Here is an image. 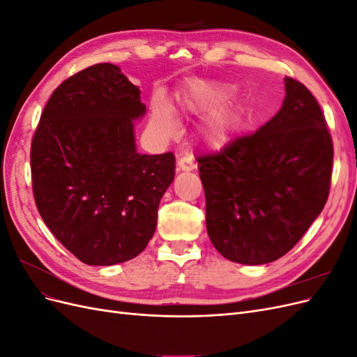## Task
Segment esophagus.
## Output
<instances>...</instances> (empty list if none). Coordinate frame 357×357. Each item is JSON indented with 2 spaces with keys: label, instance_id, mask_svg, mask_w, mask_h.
<instances>
[{
  "label": "esophagus",
  "instance_id": "34e87169",
  "mask_svg": "<svg viewBox=\"0 0 357 357\" xmlns=\"http://www.w3.org/2000/svg\"><path fill=\"white\" fill-rule=\"evenodd\" d=\"M177 167H178V171H192L197 165H195V162H193V159H190L188 156H183L178 159Z\"/></svg>",
  "mask_w": 357,
  "mask_h": 357
}]
</instances>
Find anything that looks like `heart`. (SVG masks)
<instances>
[{"label":"heart","instance_id":"1","mask_svg":"<svg viewBox=\"0 0 357 357\" xmlns=\"http://www.w3.org/2000/svg\"><path fill=\"white\" fill-rule=\"evenodd\" d=\"M226 96V91L201 82L192 83L178 96V104L188 113H204L218 107ZM152 126L164 138L178 134V122L171 105L164 100H156L152 109ZM236 129L235 114L228 107L215 109L205 116L199 129L202 142L211 149L228 144Z\"/></svg>","mask_w":357,"mask_h":357}]
</instances>
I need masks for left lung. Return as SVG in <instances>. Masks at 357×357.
Here are the masks:
<instances>
[{
    "mask_svg": "<svg viewBox=\"0 0 357 357\" xmlns=\"http://www.w3.org/2000/svg\"><path fill=\"white\" fill-rule=\"evenodd\" d=\"M284 86L271 121L197 159L210 240L243 265L284 256L329 197L333 144L325 116L301 82L286 77Z\"/></svg>",
    "mask_w": 357,
    "mask_h": 357,
    "instance_id": "left-lung-1",
    "label": "left lung"
}]
</instances>
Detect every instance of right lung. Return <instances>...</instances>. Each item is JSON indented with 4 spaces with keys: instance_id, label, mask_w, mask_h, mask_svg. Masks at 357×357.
<instances>
[{
    "instance_id": "obj_1",
    "label": "right lung",
    "mask_w": 357,
    "mask_h": 357,
    "mask_svg": "<svg viewBox=\"0 0 357 357\" xmlns=\"http://www.w3.org/2000/svg\"><path fill=\"white\" fill-rule=\"evenodd\" d=\"M139 89L96 63L53 91L31 143L32 192L56 240L86 265H114L152 240L176 158L137 153Z\"/></svg>"
}]
</instances>
